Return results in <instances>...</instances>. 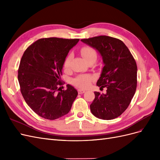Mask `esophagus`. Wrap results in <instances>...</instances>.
I'll return each mask as SVG.
<instances>
[{
  "mask_svg": "<svg viewBox=\"0 0 160 160\" xmlns=\"http://www.w3.org/2000/svg\"><path fill=\"white\" fill-rule=\"evenodd\" d=\"M85 92V90H83V89H78V93H79V94H83V93H84Z\"/></svg>",
  "mask_w": 160,
  "mask_h": 160,
  "instance_id": "obj_1",
  "label": "esophagus"
}]
</instances>
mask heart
<instances>
[{
  "label": "heart",
  "mask_w": 160,
  "mask_h": 160,
  "mask_svg": "<svg viewBox=\"0 0 160 160\" xmlns=\"http://www.w3.org/2000/svg\"><path fill=\"white\" fill-rule=\"evenodd\" d=\"M80 53L88 62L91 61H96L97 57H98V54H97L96 51L93 48L89 46H85L81 47L80 49ZM71 60L72 55H67L63 62V68L65 69H68L69 68ZM93 79L94 77L91 75H80L77 76L75 78L72 79V83H73L75 85L78 87V88L85 89L89 88L91 85L92 81H93Z\"/></svg>",
  "instance_id": "obj_1"
}]
</instances>
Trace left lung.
Masks as SVG:
<instances>
[{
  "mask_svg": "<svg viewBox=\"0 0 160 160\" xmlns=\"http://www.w3.org/2000/svg\"><path fill=\"white\" fill-rule=\"evenodd\" d=\"M81 41L98 50L104 63L97 85L107 88V93L94 92L95 99L90 105L91 113L99 119H113L127 109L136 91V62L127 46L118 38L102 35Z\"/></svg>",
  "mask_w": 160,
  "mask_h": 160,
  "instance_id": "1",
  "label": "left lung"
}]
</instances>
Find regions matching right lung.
I'll use <instances>...</instances> for the list:
<instances>
[{"label": "right lung", "mask_w": 160, "mask_h": 160, "mask_svg": "<svg viewBox=\"0 0 160 160\" xmlns=\"http://www.w3.org/2000/svg\"><path fill=\"white\" fill-rule=\"evenodd\" d=\"M79 38H40L24 52L18 70V80L24 99L40 117L54 120L69 112L78 93L61 79L63 62Z\"/></svg>", "instance_id": "add662e5"}]
</instances>
